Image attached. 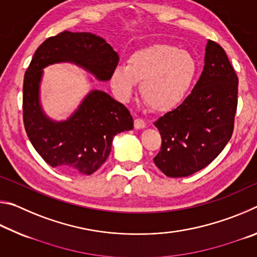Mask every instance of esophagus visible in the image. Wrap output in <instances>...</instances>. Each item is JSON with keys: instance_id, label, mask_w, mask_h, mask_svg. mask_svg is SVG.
<instances>
[{"instance_id": "esophagus-1", "label": "esophagus", "mask_w": 257, "mask_h": 257, "mask_svg": "<svg viewBox=\"0 0 257 257\" xmlns=\"http://www.w3.org/2000/svg\"><path fill=\"white\" fill-rule=\"evenodd\" d=\"M134 125H135V128H136V129L138 130V129L145 128V127H146V123H145L144 120L141 119V118H138V119H135Z\"/></svg>"}]
</instances>
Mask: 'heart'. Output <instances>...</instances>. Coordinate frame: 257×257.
Segmentation results:
<instances>
[{
  "instance_id": "b5f03b06",
  "label": "heart",
  "mask_w": 257,
  "mask_h": 257,
  "mask_svg": "<svg viewBox=\"0 0 257 257\" xmlns=\"http://www.w3.org/2000/svg\"><path fill=\"white\" fill-rule=\"evenodd\" d=\"M198 70L188 51L169 44H154L135 51L127 64L113 68L110 84L120 99L129 101L142 82L144 101L156 111H168L184 101Z\"/></svg>"
}]
</instances>
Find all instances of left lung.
<instances>
[{
  "label": "left lung",
  "mask_w": 257,
  "mask_h": 257,
  "mask_svg": "<svg viewBox=\"0 0 257 257\" xmlns=\"http://www.w3.org/2000/svg\"><path fill=\"white\" fill-rule=\"evenodd\" d=\"M238 78L224 50L207 41L203 72L186 99L155 121L162 145L154 163L165 176L193 175L228 144L237 110Z\"/></svg>",
  "instance_id": "obj_1"
}]
</instances>
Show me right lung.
Segmentation results:
<instances>
[{
    "mask_svg": "<svg viewBox=\"0 0 257 257\" xmlns=\"http://www.w3.org/2000/svg\"><path fill=\"white\" fill-rule=\"evenodd\" d=\"M118 61V53L102 37L68 30L47 38L35 52L24 79V123L34 149L51 167L92 175L110 155L115 135L132 130L134 120L123 104L99 89L89 90L67 119L50 118L41 102L44 69L72 63L106 81ZM88 81L93 78L88 76Z\"/></svg>",
    "mask_w": 257,
    "mask_h": 257,
    "instance_id": "obj_1",
    "label": "right lung"
}]
</instances>
